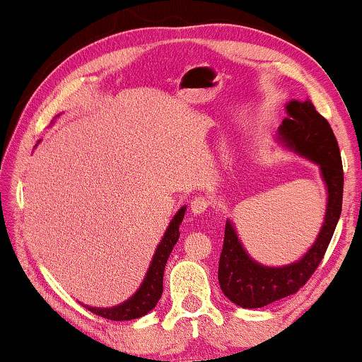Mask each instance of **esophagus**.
<instances>
[{
  "mask_svg": "<svg viewBox=\"0 0 362 362\" xmlns=\"http://www.w3.org/2000/svg\"><path fill=\"white\" fill-rule=\"evenodd\" d=\"M209 199H207L206 196H197V197H194V199L191 201V211H192V214L194 216H201V214H204V212L207 211V207H209Z\"/></svg>",
  "mask_w": 362,
  "mask_h": 362,
  "instance_id": "obj_1",
  "label": "esophagus"
}]
</instances>
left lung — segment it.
<instances>
[{
    "label": "left lung",
    "mask_w": 362,
    "mask_h": 362,
    "mask_svg": "<svg viewBox=\"0 0 362 362\" xmlns=\"http://www.w3.org/2000/svg\"><path fill=\"white\" fill-rule=\"evenodd\" d=\"M285 110L286 117L276 132V140L320 166L328 192L325 221L308 252L300 260L281 267H267L252 259L242 245L234 224L229 219L226 221L217 276L222 293L242 308H262L296 293L318 269L341 216L343 163L329 123L315 110L310 100H290Z\"/></svg>",
    "instance_id": "8db88e82"
}]
</instances>
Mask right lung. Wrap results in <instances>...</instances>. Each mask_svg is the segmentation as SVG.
<instances>
[{"label":"right lung","mask_w":362,"mask_h":362,"mask_svg":"<svg viewBox=\"0 0 362 362\" xmlns=\"http://www.w3.org/2000/svg\"><path fill=\"white\" fill-rule=\"evenodd\" d=\"M186 206H182L180 211L176 212L173 217L170 226L163 235L160 244H158L155 255H153L151 264L148 267V272L145 275V280L141 281L140 288L133 293L130 298L123 303L112 306V308H95V306L83 305L87 310H90L92 313H95L102 318L112 320V321H128L140 318L155 308L158 300L161 298L163 293V275H165V267L170 257L173 247L180 239V226L185 217Z\"/></svg>","instance_id":"add662e5"}]
</instances>
